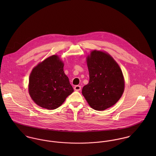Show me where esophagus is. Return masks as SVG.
I'll list each match as a JSON object with an SVG mask.
<instances>
[{"label":"esophagus","mask_w":156,"mask_h":156,"mask_svg":"<svg viewBox=\"0 0 156 156\" xmlns=\"http://www.w3.org/2000/svg\"><path fill=\"white\" fill-rule=\"evenodd\" d=\"M74 89L76 90H77V91H79V90H80L81 89V87L79 86V85H76V86L74 87Z\"/></svg>","instance_id":"esophagus-1"}]
</instances>
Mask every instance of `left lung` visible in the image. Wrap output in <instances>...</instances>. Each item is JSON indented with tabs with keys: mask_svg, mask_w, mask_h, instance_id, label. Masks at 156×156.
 I'll use <instances>...</instances> for the list:
<instances>
[{
	"mask_svg": "<svg viewBox=\"0 0 156 156\" xmlns=\"http://www.w3.org/2000/svg\"><path fill=\"white\" fill-rule=\"evenodd\" d=\"M89 83L82 94L89 106L97 111H104L114 105L122 96L124 80L121 68L106 53L94 50L87 58Z\"/></svg>",
	"mask_w": 156,
	"mask_h": 156,
	"instance_id": "1",
	"label": "left lung"
}]
</instances>
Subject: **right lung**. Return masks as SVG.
Listing matches in <instances>:
<instances>
[{
  "mask_svg": "<svg viewBox=\"0 0 156 156\" xmlns=\"http://www.w3.org/2000/svg\"><path fill=\"white\" fill-rule=\"evenodd\" d=\"M64 66L58 56L53 55L32 69L29 92L34 101L40 107L55 109L74 91L64 73Z\"/></svg>",
  "mask_w": 156,
  "mask_h": 156,
  "instance_id": "right-lung-1",
  "label": "right lung"
}]
</instances>
